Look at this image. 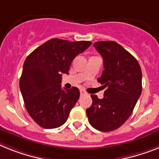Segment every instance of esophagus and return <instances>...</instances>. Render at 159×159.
I'll return each mask as SVG.
<instances>
[{"label": "esophagus", "mask_w": 159, "mask_h": 159, "mask_svg": "<svg viewBox=\"0 0 159 159\" xmlns=\"http://www.w3.org/2000/svg\"><path fill=\"white\" fill-rule=\"evenodd\" d=\"M80 94H81V95H84V94H86V92L84 91L83 90H80Z\"/></svg>", "instance_id": "34e87169"}]
</instances>
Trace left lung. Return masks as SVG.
Masks as SVG:
<instances>
[{"label": "left lung", "mask_w": 159, "mask_h": 159, "mask_svg": "<svg viewBox=\"0 0 159 159\" xmlns=\"http://www.w3.org/2000/svg\"><path fill=\"white\" fill-rule=\"evenodd\" d=\"M103 67L98 82L107 88L102 99L91 94L92 105L86 109L90 125L101 132L120 128L133 112L142 90V73L138 61L114 41L95 42Z\"/></svg>", "instance_id": "1"}]
</instances>
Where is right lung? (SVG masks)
<instances>
[{
    "label": "right lung",
    "instance_id": "right-lung-1",
    "mask_svg": "<svg viewBox=\"0 0 159 159\" xmlns=\"http://www.w3.org/2000/svg\"><path fill=\"white\" fill-rule=\"evenodd\" d=\"M90 41L52 39L24 62L19 86L27 112L44 129L63 125L79 98L78 88H61L62 73L69 74L73 60L91 45Z\"/></svg>",
    "mask_w": 159,
    "mask_h": 159
}]
</instances>
